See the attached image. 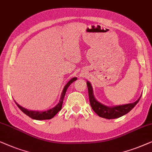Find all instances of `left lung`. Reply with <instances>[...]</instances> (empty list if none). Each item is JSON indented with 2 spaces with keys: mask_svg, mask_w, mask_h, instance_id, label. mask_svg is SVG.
<instances>
[{
  "mask_svg": "<svg viewBox=\"0 0 152 152\" xmlns=\"http://www.w3.org/2000/svg\"><path fill=\"white\" fill-rule=\"evenodd\" d=\"M87 88H88V94L89 98V102L91 109L96 113L100 117L107 119H114L119 117L123 116V115L127 114L133 109L136 104L139 101L140 97L136 100V102L132 103L124 104V105H119L116 107H107L105 105L98 102L93 94V89L91 86L90 83L87 81Z\"/></svg>",
  "mask_w": 152,
  "mask_h": 152,
  "instance_id": "left-lung-1",
  "label": "left lung"
}]
</instances>
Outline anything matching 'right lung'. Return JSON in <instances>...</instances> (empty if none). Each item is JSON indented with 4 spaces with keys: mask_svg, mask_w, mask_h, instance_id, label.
Instances as JSON below:
<instances>
[{
    "mask_svg": "<svg viewBox=\"0 0 152 152\" xmlns=\"http://www.w3.org/2000/svg\"><path fill=\"white\" fill-rule=\"evenodd\" d=\"M77 80V78H73L70 80L69 82L67 83V85H65V87H64L63 92H62L61 94V99H60V101L58 102V104H57L56 106H55L54 108L51 109V110H49L48 111H45V112H36V111H30L27 110L23 107H21L20 105H19L18 103L16 104V105L18 107L19 109L22 111V112L27 115L29 117H30L31 118L35 119V120H48V119H51L54 117L56 114H57L58 112H59L60 110H61L62 108V105H63V99L64 97H65L66 91L70 85L72 84L74 81H75Z\"/></svg>",
    "mask_w": 152,
    "mask_h": 152,
    "instance_id": "right-lung-1",
    "label": "right lung"
}]
</instances>
